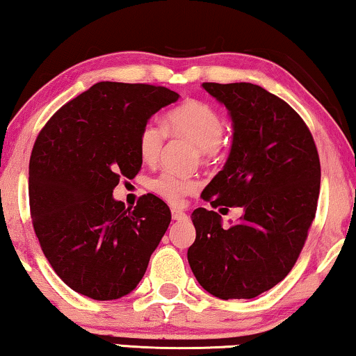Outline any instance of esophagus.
<instances>
[{"instance_id":"obj_1","label":"esophagus","mask_w":356,"mask_h":356,"mask_svg":"<svg viewBox=\"0 0 356 356\" xmlns=\"http://www.w3.org/2000/svg\"><path fill=\"white\" fill-rule=\"evenodd\" d=\"M187 213L186 211L179 210V209H172V220H186Z\"/></svg>"}]
</instances>
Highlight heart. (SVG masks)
<instances>
[{
	"label": "heart",
	"mask_w": 356,
	"mask_h": 356,
	"mask_svg": "<svg viewBox=\"0 0 356 356\" xmlns=\"http://www.w3.org/2000/svg\"><path fill=\"white\" fill-rule=\"evenodd\" d=\"M225 121L222 115L209 103L188 100L175 106L165 115L164 126L156 121L143 124L138 134V151L146 164L159 159L168 134L174 138H186L199 147L204 163L217 161L223 151ZM151 191L172 205H181L187 195L199 191L200 182L195 177H184L169 170L156 175L149 184Z\"/></svg>",
	"instance_id": "1"
}]
</instances>
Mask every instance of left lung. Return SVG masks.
Segmentation results:
<instances>
[{
  "label": "left lung",
  "instance_id": "obj_1",
  "mask_svg": "<svg viewBox=\"0 0 356 356\" xmlns=\"http://www.w3.org/2000/svg\"><path fill=\"white\" fill-rule=\"evenodd\" d=\"M233 120L227 164L202 192L213 209L241 207L232 227L213 210L192 213L187 251L199 284L220 299H253L298 261L317 211L321 161L312 133L284 100L254 83H202Z\"/></svg>",
  "mask_w": 356,
  "mask_h": 356
}]
</instances>
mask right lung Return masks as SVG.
Masks as SVG:
<instances>
[{
	"label": "right lung",
	"instance_id": "1",
	"mask_svg": "<svg viewBox=\"0 0 356 356\" xmlns=\"http://www.w3.org/2000/svg\"><path fill=\"white\" fill-rule=\"evenodd\" d=\"M177 98L157 85L98 82L58 108L35 138L33 227L49 264L75 292L120 299L145 276L170 210L152 193L124 209L113 188L141 169L139 129Z\"/></svg>",
	"mask_w": 356,
	"mask_h": 356
}]
</instances>
